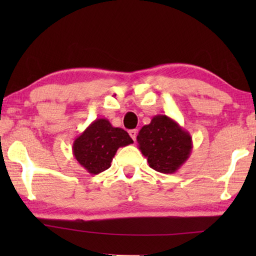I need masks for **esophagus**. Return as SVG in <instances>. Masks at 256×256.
I'll return each mask as SVG.
<instances>
[{
    "instance_id": "1",
    "label": "esophagus",
    "mask_w": 256,
    "mask_h": 256,
    "mask_svg": "<svg viewBox=\"0 0 256 256\" xmlns=\"http://www.w3.org/2000/svg\"><path fill=\"white\" fill-rule=\"evenodd\" d=\"M128 134H130V136L132 138V140H133V141H136V134H138V131H136V130H130V131H128Z\"/></svg>"
}]
</instances>
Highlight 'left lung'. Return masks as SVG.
<instances>
[{
    "label": "left lung",
    "instance_id": "obj_1",
    "mask_svg": "<svg viewBox=\"0 0 256 256\" xmlns=\"http://www.w3.org/2000/svg\"><path fill=\"white\" fill-rule=\"evenodd\" d=\"M138 149L152 170L172 174L188 159L193 144L190 134L167 115H156L140 130Z\"/></svg>",
    "mask_w": 256,
    "mask_h": 256
}]
</instances>
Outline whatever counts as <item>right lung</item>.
Listing matches in <instances>:
<instances>
[{"label":"right lung","mask_w":256,"mask_h":256,"mask_svg":"<svg viewBox=\"0 0 256 256\" xmlns=\"http://www.w3.org/2000/svg\"><path fill=\"white\" fill-rule=\"evenodd\" d=\"M133 144L128 133L114 128L106 118H97L73 142L74 158L92 175L108 170L120 146Z\"/></svg>","instance_id":"add662e5"}]
</instances>
